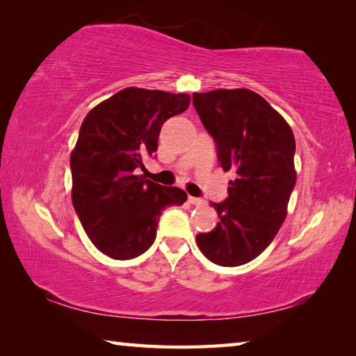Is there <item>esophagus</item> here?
Masks as SVG:
<instances>
[{
    "label": "esophagus",
    "mask_w": 356,
    "mask_h": 356,
    "mask_svg": "<svg viewBox=\"0 0 356 356\" xmlns=\"http://www.w3.org/2000/svg\"><path fill=\"white\" fill-rule=\"evenodd\" d=\"M188 202L193 204V206H202L204 204L201 197H195V196H188Z\"/></svg>",
    "instance_id": "1"
}]
</instances>
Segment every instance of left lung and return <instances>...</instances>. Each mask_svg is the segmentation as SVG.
I'll use <instances>...</instances> for the list:
<instances>
[{
  "instance_id": "obj_1",
  "label": "left lung",
  "mask_w": 356,
  "mask_h": 356,
  "mask_svg": "<svg viewBox=\"0 0 356 356\" xmlns=\"http://www.w3.org/2000/svg\"><path fill=\"white\" fill-rule=\"evenodd\" d=\"M193 105L216 144L220 166L236 176L226 200L210 202L218 225L196 242L210 262L237 267L261 254L286 218L297 182L295 138L284 118L250 89L195 92Z\"/></svg>"
}]
</instances>
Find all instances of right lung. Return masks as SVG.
Here are the masks:
<instances>
[{
    "instance_id": "right-lung-1",
    "label": "right lung",
    "mask_w": 356,
    "mask_h": 356,
    "mask_svg": "<svg viewBox=\"0 0 356 356\" xmlns=\"http://www.w3.org/2000/svg\"><path fill=\"white\" fill-rule=\"evenodd\" d=\"M188 94L122 89L84 118L70 155L72 202L95 248L129 261L150 248L160 215L186 193L138 176L154 159L168 119L184 113Z\"/></svg>"
}]
</instances>
